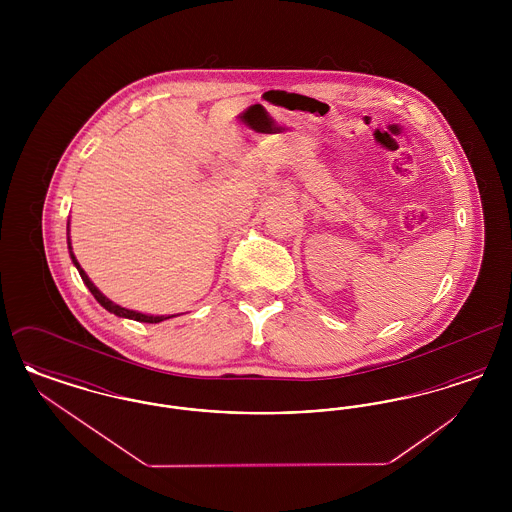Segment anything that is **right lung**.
I'll return each instance as SVG.
<instances>
[{
	"label": "right lung",
	"instance_id": "1",
	"mask_svg": "<svg viewBox=\"0 0 512 512\" xmlns=\"http://www.w3.org/2000/svg\"><path fill=\"white\" fill-rule=\"evenodd\" d=\"M69 228V226H67ZM71 232V230H69ZM69 232H67V244H69V255H71V259H73V265L78 270V274H80V278H82V282L86 284V288L92 292V295L98 299L99 305L103 307V309H107L109 313H113V315H117V317L121 318H130V320H138V322H147V324H157V322H163V320H167V318L176 317V315H146V313H138V311H132V309H126V307H121V305H117L115 301H111L109 297H105L103 293L99 292L98 288L94 286V282L88 278V274L84 272V268L80 267V263L76 261V257H74L73 253V245H71V236H69Z\"/></svg>",
	"mask_w": 512,
	"mask_h": 512
}]
</instances>
